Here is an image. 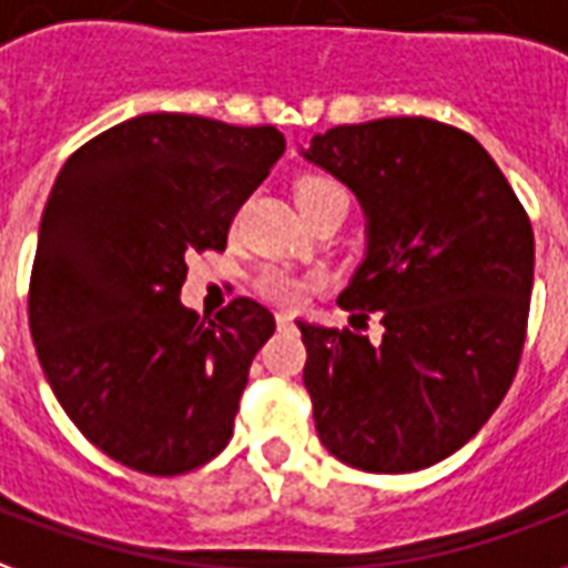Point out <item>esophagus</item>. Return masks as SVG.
I'll use <instances>...</instances> for the list:
<instances>
[{"label":"esophagus","mask_w":568,"mask_h":568,"mask_svg":"<svg viewBox=\"0 0 568 568\" xmlns=\"http://www.w3.org/2000/svg\"><path fill=\"white\" fill-rule=\"evenodd\" d=\"M275 324H278V329H293V317L281 312L278 317H275Z\"/></svg>","instance_id":"obj_1"}]
</instances>
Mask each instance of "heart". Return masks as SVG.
Returning a JSON list of instances; mask_svg holds the SVG:
<instances>
[{
	"label": "heart",
	"mask_w": 568,
	"mask_h": 568,
	"mask_svg": "<svg viewBox=\"0 0 568 568\" xmlns=\"http://www.w3.org/2000/svg\"><path fill=\"white\" fill-rule=\"evenodd\" d=\"M333 190H342L333 181H326V178H305L296 190V199L300 196H321V193H333ZM256 287L260 293L272 302H281V305H296L305 296V290H308V281L296 278L293 272L287 268H266L260 281H256Z\"/></svg>",
	"instance_id": "obj_1"
}]
</instances>
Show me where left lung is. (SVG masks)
<instances>
[{"label":"left lung","mask_w":568,"mask_h":568,"mask_svg":"<svg viewBox=\"0 0 568 568\" xmlns=\"http://www.w3.org/2000/svg\"><path fill=\"white\" fill-rule=\"evenodd\" d=\"M308 163L366 214V256L338 296L351 324L296 321L317 436L335 459L399 475L450 457L511 387L532 293V226L494 156L429 118L317 132Z\"/></svg>","instance_id":"1"}]
</instances>
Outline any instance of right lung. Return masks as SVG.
Segmentation results:
<instances>
[{
  "label": "right lung",
  "mask_w": 568,
  "mask_h": 568,
  "mask_svg": "<svg viewBox=\"0 0 568 568\" xmlns=\"http://www.w3.org/2000/svg\"><path fill=\"white\" fill-rule=\"evenodd\" d=\"M284 148L275 126L160 111L90 139L53 181L29 333L65 415L130 469L181 475L233 436L275 317L239 296L205 321L181 305V284L193 251L226 247Z\"/></svg>",
  "instance_id": "right-lung-1"
}]
</instances>
